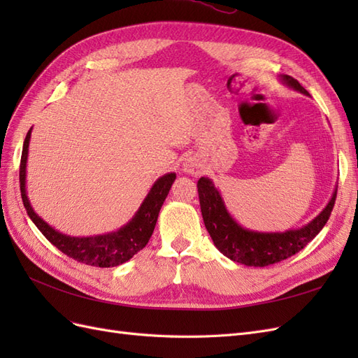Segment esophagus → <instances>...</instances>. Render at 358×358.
Masks as SVG:
<instances>
[{
	"label": "esophagus",
	"instance_id": "1",
	"mask_svg": "<svg viewBox=\"0 0 358 358\" xmlns=\"http://www.w3.org/2000/svg\"><path fill=\"white\" fill-rule=\"evenodd\" d=\"M183 171L188 173V175L197 176L199 173L201 171V164L197 158H188L183 162Z\"/></svg>",
	"mask_w": 358,
	"mask_h": 358
}]
</instances>
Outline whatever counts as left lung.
<instances>
[{"label":"left lung","instance_id":"obj_1","mask_svg":"<svg viewBox=\"0 0 358 358\" xmlns=\"http://www.w3.org/2000/svg\"><path fill=\"white\" fill-rule=\"evenodd\" d=\"M279 80L288 88L303 95L310 94L292 79L291 76H279ZM200 208L206 229H208L213 245L231 262L245 266L266 267L282 262L305 248L327 224L336 200V189L329 203L315 218L308 224L285 231H257L249 230L237 222L227 206L220 189L209 178H200L197 182Z\"/></svg>","mask_w":358,"mask_h":358}]
</instances>
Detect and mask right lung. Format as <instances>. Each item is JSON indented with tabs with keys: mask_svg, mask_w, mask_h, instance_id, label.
Here are the masks:
<instances>
[{
	"mask_svg": "<svg viewBox=\"0 0 358 358\" xmlns=\"http://www.w3.org/2000/svg\"><path fill=\"white\" fill-rule=\"evenodd\" d=\"M31 131H28L22 158H20V194H22V201L31 221L36 224L37 229L46 239L57 246L61 252L69 255L70 258L78 259V262L96 267H115L121 266L129 258H133L138 251L148 245L150 236L154 233L155 224L158 220V213L161 206L164 203L167 194L176 179V173H166L164 176L158 178L154 185L150 187L148 196L140 204L137 212L133 215L122 227L117 230L95 234V236H69L53 229L45 220L38 216V213L32 208L28 194H27V161H28V148L31 140Z\"/></svg>",
	"mask_w": 358,
	"mask_h": 358,
	"instance_id": "add662e5",
	"label": "right lung"
}]
</instances>
